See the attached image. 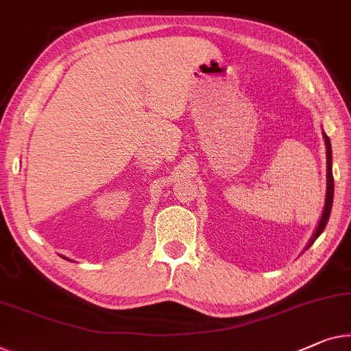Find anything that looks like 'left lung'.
<instances>
[{
	"mask_svg": "<svg viewBox=\"0 0 351 351\" xmlns=\"http://www.w3.org/2000/svg\"><path fill=\"white\" fill-rule=\"evenodd\" d=\"M324 138V144H326V199H324V207H323V213L322 218H319L317 230H315L313 236L311 237V241L307 243V248L312 245V243L317 241L318 236L322 234L324 228L328 225L329 215H331V207H332V196H334V179H332V152H331V141L326 134L323 133Z\"/></svg>",
	"mask_w": 351,
	"mask_h": 351,
	"instance_id": "8db88e82",
	"label": "left lung"
}]
</instances>
